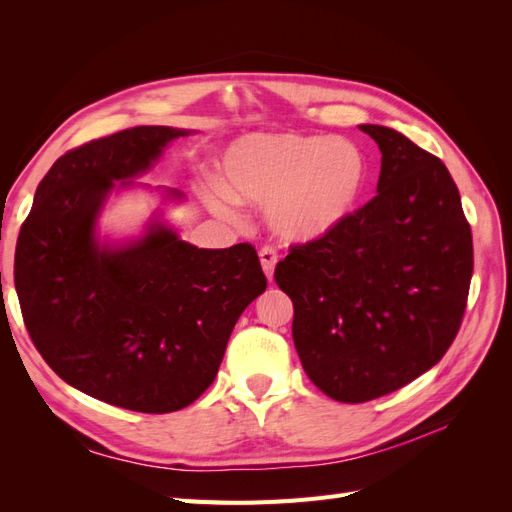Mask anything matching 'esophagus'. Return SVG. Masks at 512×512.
<instances>
[{
    "label": "esophagus",
    "mask_w": 512,
    "mask_h": 512,
    "mask_svg": "<svg viewBox=\"0 0 512 512\" xmlns=\"http://www.w3.org/2000/svg\"><path fill=\"white\" fill-rule=\"evenodd\" d=\"M260 256V265H262V271H265L267 280L271 282L273 280V271H275V265H277V252L273 250V247H262V250L258 252Z\"/></svg>",
    "instance_id": "esophagus-1"
}]
</instances>
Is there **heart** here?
<instances>
[{"label":"heart","instance_id":"b5f03b06","mask_svg":"<svg viewBox=\"0 0 512 512\" xmlns=\"http://www.w3.org/2000/svg\"><path fill=\"white\" fill-rule=\"evenodd\" d=\"M215 166L220 183L203 190L205 205L224 220L239 218L237 199L262 205L269 230L288 243L329 237L367 185V160L352 141L301 132L243 134Z\"/></svg>","mask_w":512,"mask_h":512}]
</instances>
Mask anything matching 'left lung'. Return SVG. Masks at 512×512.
Here are the masks:
<instances>
[{
  "mask_svg": "<svg viewBox=\"0 0 512 512\" xmlns=\"http://www.w3.org/2000/svg\"><path fill=\"white\" fill-rule=\"evenodd\" d=\"M359 130L382 153L378 194L329 237L292 247L275 269L294 305L305 374L344 404L393 393L442 359L474 265L448 168L397 130Z\"/></svg>",
  "mask_w": 512,
  "mask_h": 512,
  "instance_id": "left-lung-1",
  "label": "left lung"
}]
</instances>
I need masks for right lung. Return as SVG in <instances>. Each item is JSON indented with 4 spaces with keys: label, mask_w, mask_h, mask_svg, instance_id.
Listing matches in <instances>:
<instances>
[{
    "label": "right lung",
    "mask_w": 512,
    "mask_h": 512,
    "mask_svg": "<svg viewBox=\"0 0 512 512\" xmlns=\"http://www.w3.org/2000/svg\"><path fill=\"white\" fill-rule=\"evenodd\" d=\"M196 130L138 126L61 156L19 232L14 286L42 359L81 393L134 412L190 406L215 380L232 329L267 277L250 243L183 241L164 205L175 188L136 183ZM149 189L161 207L134 238L99 232L111 195Z\"/></svg>",
    "instance_id": "add662e5"
}]
</instances>
